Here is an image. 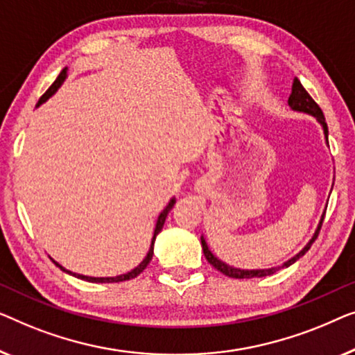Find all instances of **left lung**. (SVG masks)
Here are the masks:
<instances>
[{"label": "left lung", "mask_w": 355, "mask_h": 355, "mask_svg": "<svg viewBox=\"0 0 355 355\" xmlns=\"http://www.w3.org/2000/svg\"><path fill=\"white\" fill-rule=\"evenodd\" d=\"M288 104H289V107L294 109V111L306 112V114H311V116H313V117H317V121L322 123V127H323V133H325V138H327V141H328V127H327V122H325V116H323V112H322L320 106H318V104H317L315 101H313L311 94H309V93L306 92V88L302 87V83L299 82L297 78H294V82H293V92H291V94H289ZM323 218H325V212H323V216H322V218H320V223H318V227H317V230H315V233H313V236H312L311 241H309V243L306 244V248H304L301 252L296 254V256H294L293 259H289L288 262H284L283 266H279V267L266 268V270H241V268L230 267V266H227L225 262H222L220 259H217L216 256H214V254H212L211 251H209V246H207L206 239H204V238L201 236V244H202L204 256H206L207 262L211 263V266H214V267L217 268L218 272H222L223 275H227V277H230V278H261V277L273 275V273L278 272L279 268H283V267H289V266H291V263L296 262L299 257H302L304 254H306V252L309 251V249H311L312 243L315 241L317 236H318V233H320V228H322Z\"/></svg>", "instance_id": "obj_1"}]
</instances>
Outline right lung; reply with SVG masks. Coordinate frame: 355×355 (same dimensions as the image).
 <instances>
[{
  "mask_svg": "<svg viewBox=\"0 0 355 355\" xmlns=\"http://www.w3.org/2000/svg\"><path fill=\"white\" fill-rule=\"evenodd\" d=\"M66 77H67V67H64V69H62V72L59 73V76H58V78H56V80H54V83L51 85V87H49V88L46 89V93H44L42 98H40V101H38L37 106H40V104L46 101V99H48L49 96H53V94L58 92V88L61 87L64 80H66ZM173 204H175V198L171 199V202H168V206H167L166 209H164V211L161 212V216H159V218H157V223H156V230H154V234H153V239H151V248H149V251H148V254H146V257L143 259V262L139 263L138 267H135L132 272H128V273H123V275H119V277H111V278H94V277L77 275V273H72V272L66 270V268H64L62 266H59L58 262H54V261H53V262L56 263V266H58L59 268H61L62 272L72 273L73 277H77V278H82V279H85V282H92V283H119V282H125V279H132V278H135V277H138L139 273H141V272L144 270V268L148 267V263L151 262V259H153V254H154V241H156V236H157V234L161 233V230H162V227H164V222H166V217H167V214L171 212V209L173 207Z\"/></svg>",
  "mask_w": 355,
  "mask_h": 355,
  "instance_id": "obj_1",
  "label": "right lung"
}]
</instances>
